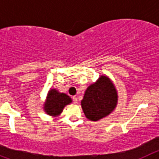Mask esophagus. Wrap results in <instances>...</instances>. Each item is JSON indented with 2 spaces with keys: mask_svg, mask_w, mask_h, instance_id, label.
<instances>
[{
  "mask_svg": "<svg viewBox=\"0 0 159 159\" xmlns=\"http://www.w3.org/2000/svg\"><path fill=\"white\" fill-rule=\"evenodd\" d=\"M72 99H73V102H75V103H76V102H78V100H77L76 96H73V97H72Z\"/></svg>",
  "mask_w": 159,
  "mask_h": 159,
  "instance_id": "34e87169",
  "label": "esophagus"
}]
</instances>
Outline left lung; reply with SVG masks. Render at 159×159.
Returning <instances> with one entry per match:
<instances>
[{"label":"left lung","mask_w":159,"mask_h":159,"mask_svg":"<svg viewBox=\"0 0 159 159\" xmlns=\"http://www.w3.org/2000/svg\"><path fill=\"white\" fill-rule=\"evenodd\" d=\"M118 103V92L107 75H101L85 91L81 101L83 111L91 121H99L115 111Z\"/></svg>","instance_id":"obj_1"}]
</instances>
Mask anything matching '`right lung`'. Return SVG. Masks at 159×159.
<instances>
[{
  "label": "right lung",
  "mask_w": 159,
  "mask_h": 159,
  "mask_svg": "<svg viewBox=\"0 0 159 159\" xmlns=\"http://www.w3.org/2000/svg\"><path fill=\"white\" fill-rule=\"evenodd\" d=\"M72 102L71 97L67 94L61 93L55 88H51L43 102V110L48 116L57 117L62 113L64 107Z\"/></svg>",
  "instance_id": "1"
}]
</instances>
